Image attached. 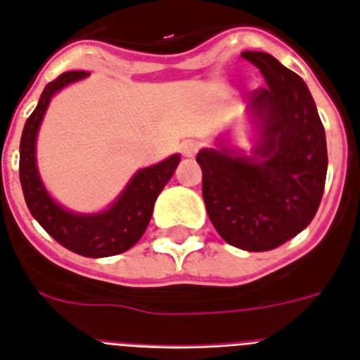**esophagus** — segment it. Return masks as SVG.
<instances>
[{"instance_id":"esophagus-1","label":"esophagus","mask_w":360,"mask_h":360,"mask_svg":"<svg viewBox=\"0 0 360 360\" xmlns=\"http://www.w3.org/2000/svg\"><path fill=\"white\" fill-rule=\"evenodd\" d=\"M200 144L196 141H186L182 144V155L187 158H193L198 153Z\"/></svg>"}]
</instances>
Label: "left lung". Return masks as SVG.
I'll return each mask as SVG.
<instances>
[{
    "label": "left lung",
    "mask_w": 360,
    "mask_h": 360,
    "mask_svg": "<svg viewBox=\"0 0 360 360\" xmlns=\"http://www.w3.org/2000/svg\"><path fill=\"white\" fill-rule=\"evenodd\" d=\"M266 86L249 97L259 126L254 157L219 142L202 149L205 209L218 234L249 252L272 250L308 227L323 198L328 153L323 122L297 73L265 52H243Z\"/></svg>",
    "instance_id": "1"
}]
</instances>
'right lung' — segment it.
<instances>
[{
    "mask_svg": "<svg viewBox=\"0 0 360 360\" xmlns=\"http://www.w3.org/2000/svg\"><path fill=\"white\" fill-rule=\"evenodd\" d=\"M86 75V72H65L46 84L36 110L25 122L19 144V180L28 211L57 243L79 256L108 257L126 252L141 240L151 219L155 200L173 176L180 155L136 171L126 189L106 211L77 214L63 209L41 182L36 164V139L53 95Z\"/></svg>",
    "mask_w": 360,
    "mask_h": 360,
    "instance_id": "right-lung-1",
    "label": "right lung"
}]
</instances>
